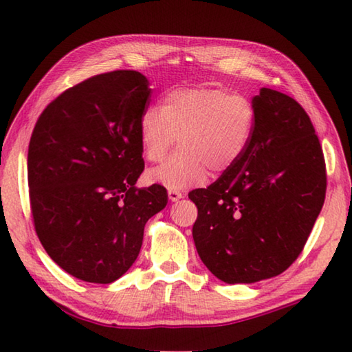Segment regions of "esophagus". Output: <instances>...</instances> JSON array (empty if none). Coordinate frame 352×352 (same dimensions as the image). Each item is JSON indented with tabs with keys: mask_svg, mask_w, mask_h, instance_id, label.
Returning <instances> with one entry per match:
<instances>
[{
	"mask_svg": "<svg viewBox=\"0 0 352 352\" xmlns=\"http://www.w3.org/2000/svg\"><path fill=\"white\" fill-rule=\"evenodd\" d=\"M168 195H169V200L170 201H178V200H180V198L184 197L182 192H178V190H169Z\"/></svg>",
	"mask_w": 352,
	"mask_h": 352,
	"instance_id": "obj_1",
	"label": "esophagus"
}]
</instances>
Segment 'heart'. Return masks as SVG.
<instances>
[{
    "mask_svg": "<svg viewBox=\"0 0 352 352\" xmlns=\"http://www.w3.org/2000/svg\"><path fill=\"white\" fill-rule=\"evenodd\" d=\"M255 107L243 95L223 89H175L158 107L146 109L138 123L143 157L158 163L178 138L168 162L149 172V182L169 190H184L221 174L239 162L251 143Z\"/></svg>",
    "mask_w": 352,
    "mask_h": 352,
    "instance_id": "heart-1",
    "label": "heart"
}]
</instances>
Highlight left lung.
I'll use <instances>...</instances> for the list:
<instances>
[{"mask_svg": "<svg viewBox=\"0 0 352 352\" xmlns=\"http://www.w3.org/2000/svg\"><path fill=\"white\" fill-rule=\"evenodd\" d=\"M255 126L232 168L189 198L198 217L197 252L221 282L276 277L302 252L327 194L322 146L308 113L287 95L261 87Z\"/></svg>", "mask_w": 352, "mask_h": 352, "instance_id": "1", "label": "left lung"}]
</instances>
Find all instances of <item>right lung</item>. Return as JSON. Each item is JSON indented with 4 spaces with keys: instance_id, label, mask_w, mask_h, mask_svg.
Returning a JSON list of instances; mask_svg holds the SVG:
<instances>
[{
    "instance_id": "1",
    "label": "right lung",
    "mask_w": 352,
    "mask_h": 352,
    "mask_svg": "<svg viewBox=\"0 0 352 352\" xmlns=\"http://www.w3.org/2000/svg\"><path fill=\"white\" fill-rule=\"evenodd\" d=\"M151 97L137 70H113L67 89L38 118L28 154L32 217L61 270L112 283L142 249L144 225L164 209L160 184L138 189L144 169L138 123Z\"/></svg>"
}]
</instances>
